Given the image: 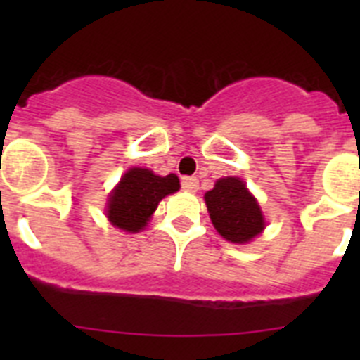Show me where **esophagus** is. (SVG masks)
Masks as SVG:
<instances>
[{
    "instance_id": "obj_1",
    "label": "esophagus",
    "mask_w": 360,
    "mask_h": 360,
    "mask_svg": "<svg viewBox=\"0 0 360 360\" xmlns=\"http://www.w3.org/2000/svg\"><path fill=\"white\" fill-rule=\"evenodd\" d=\"M182 187L186 191H196V189H198V178L184 176L182 178Z\"/></svg>"
}]
</instances>
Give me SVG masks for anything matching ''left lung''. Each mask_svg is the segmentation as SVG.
Returning <instances> with one entry per match:
<instances>
[{"label":"left lung","instance_id":"left-lung-1","mask_svg":"<svg viewBox=\"0 0 360 360\" xmlns=\"http://www.w3.org/2000/svg\"><path fill=\"white\" fill-rule=\"evenodd\" d=\"M203 198L214 229L231 243H249L265 229L262 207L241 178H219Z\"/></svg>","mask_w":360,"mask_h":360}]
</instances>
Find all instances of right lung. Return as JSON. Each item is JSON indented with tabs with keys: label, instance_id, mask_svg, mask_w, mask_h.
<instances>
[{
	"label": "right lung",
	"instance_id": "add662e5",
	"mask_svg": "<svg viewBox=\"0 0 360 360\" xmlns=\"http://www.w3.org/2000/svg\"><path fill=\"white\" fill-rule=\"evenodd\" d=\"M180 189L176 174L158 176L153 171L131 167L111 191L106 216L111 225L126 232H141L164 196Z\"/></svg>",
	"mask_w": 360,
	"mask_h": 360
}]
</instances>
